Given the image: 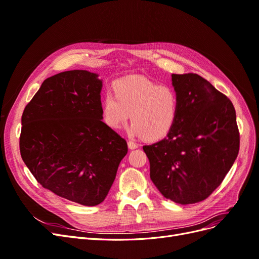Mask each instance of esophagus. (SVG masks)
<instances>
[{"mask_svg":"<svg viewBox=\"0 0 259 259\" xmlns=\"http://www.w3.org/2000/svg\"><path fill=\"white\" fill-rule=\"evenodd\" d=\"M127 145H128V148H130V149H136V148H138V144H136V143H134V142H132V140H128Z\"/></svg>","mask_w":259,"mask_h":259,"instance_id":"obj_1","label":"esophagus"}]
</instances>
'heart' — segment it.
I'll return each mask as SVG.
<instances>
[{"label": "heart", "mask_w": 259, "mask_h": 259, "mask_svg": "<svg viewBox=\"0 0 259 259\" xmlns=\"http://www.w3.org/2000/svg\"><path fill=\"white\" fill-rule=\"evenodd\" d=\"M178 113L179 97L174 88L140 76L117 81L114 93L107 91L103 98L104 121L109 127L119 130L131 117V134L149 140L167 136Z\"/></svg>", "instance_id": "heart-1"}]
</instances>
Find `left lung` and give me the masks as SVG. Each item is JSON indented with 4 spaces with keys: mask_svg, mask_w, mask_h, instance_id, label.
Masks as SVG:
<instances>
[{
    "mask_svg": "<svg viewBox=\"0 0 259 259\" xmlns=\"http://www.w3.org/2000/svg\"><path fill=\"white\" fill-rule=\"evenodd\" d=\"M179 113L169 134L144 146L150 178L179 204L204 201L236 161L240 133L231 100L195 73L171 74Z\"/></svg>",
    "mask_w": 259,
    "mask_h": 259,
    "instance_id": "obj_1",
    "label": "left lung"
}]
</instances>
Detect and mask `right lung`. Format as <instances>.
I'll return each mask as SVG.
<instances>
[{"instance_id":"1","label":"right lung","mask_w":259,"mask_h":259,"mask_svg":"<svg viewBox=\"0 0 259 259\" xmlns=\"http://www.w3.org/2000/svg\"><path fill=\"white\" fill-rule=\"evenodd\" d=\"M97 74L72 70L46 79L21 116L19 147L45 189L86 206L103 202L127 143L103 122Z\"/></svg>"}]
</instances>
